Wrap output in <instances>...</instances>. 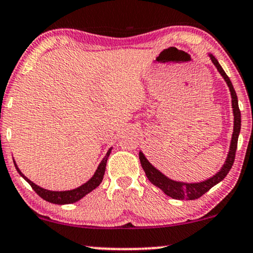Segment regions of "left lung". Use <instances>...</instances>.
Here are the masks:
<instances>
[{
    "instance_id": "8db88e82",
    "label": "left lung",
    "mask_w": 253,
    "mask_h": 253,
    "mask_svg": "<svg viewBox=\"0 0 253 253\" xmlns=\"http://www.w3.org/2000/svg\"><path fill=\"white\" fill-rule=\"evenodd\" d=\"M212 64L215 65V67L217 68L219 74L222 75L223 79L227 83L229 89H230L231 94V103H232V111H234V132H232V138L230 143V149H229V153L227 159H225L224 165L222 166V169H219V172L216 173L215 175H212L211 178L207 179L206 181L202 182H196V183H188V182H180L174 181V180L167 178L165 174H163L160 170L156 169L155 166H152L150 164L149 160L145 158V156L143 155V152H139V160L142 164V167L145 172L147 179L150 180L153 185L158 187L162 191L165 193L169 198L175 199V200H195L201 198V196L209 191L211 187L217 185L218 182H221L223 179L227 176L229 170L231 169L232 165L235 162V156H236V150H237V142H238V136L241 132V111L238 108V100L236 91L232 86L230 79L225 72L223 71L221 65L218 64L217 59H216L212 54H209Z\"/></svg>"
}]
</instances>
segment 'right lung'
<instances>
[{
  "mask_svg": "<svg viewBox=\"0 0 253 253\" xmlns=\"http://www.w3.org/2000/svg\"><path fill=\"white\" fill-rule=\"evenodd\" d=\"M110 152H111V147L108 150L107 155L104 156L102 162L100 163L97 169L95 170L94 175L91 176V178L88 180L86 183H84V185H81L80 187H78V188H75V189H71V191L54 192V191H48V189L42 188V187L37 186L36 183L32 182L31 180H29L24 174H23V173L21 172V169H19L17 165H16L15 160H14V164H15L16 169H17V172L19 173V175L23 176L25 181L29 182V185L32 187V189H34V191L37 193V194L41 196L42 199H44L45 201H48L51 203H55V205H68V203H74V202L79 201L80 199H83L84 195H87L88 193L94 191V189L96 188V187L100 185L101 182H102L104 172H106L107 160H108V157H109V155H110Z\"/></svg>",
  "mask_w": 253,
  "mask_h": 253,
  "instance_id": "obj_1",
  "label": "right lung"
}]
</instances>
